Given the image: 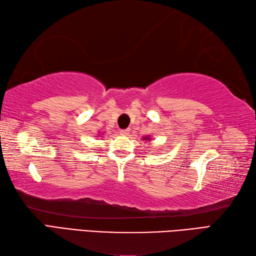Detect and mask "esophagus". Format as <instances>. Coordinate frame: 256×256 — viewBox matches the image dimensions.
<instances>
[{
	"label": "esophagus",
	"instance_id": "obj_1",
	"mask_svg": "<svg viewBox=\"0 0 256 256\" xmlns=\"http://www.w3.org/2000/svg\"><path fill=\"white\" fill-rule=\"evenodd\" d=\"M120 133H121L122 135H124V136H126V135H128V134H130V128L121 130V131H120Z\"/></svg>",
	"mask_w": 256,
	"mask_h": 256
}]
</instances>
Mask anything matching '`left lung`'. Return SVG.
<instances>
[{
  "instance_id": "8db88e82",
  "label": "left lung",
  "mask_w": 256,
  "mask_h": 256,
  "mask_svg": "<svg viewBox=\"0 0 256 256\" xmlns=\"http://www.w3.org/2000/svg\"><path fill=\"white\" fill-rule=\"evenodd\" d=\"M146 140H148V138H146Z\"/></svg>"
}]
</instances>
